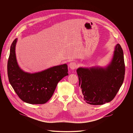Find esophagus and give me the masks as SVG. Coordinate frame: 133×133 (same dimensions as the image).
<instances>
[{
	"instance_id": "esophagus-1",
	"label": "esophagus",
	"mask_w": 133,
	"mask_h": 133,
	"mask_svg": "<svg viewBox=\"0 0 133 133\" xmlns=\"http://www.w3.org/2000/svg\"><path fill=\"white\" fill-rule=\"evenodd\" d=\"M69 67L71 69H75L77 67V64H76L75 62H70V64H69Z\"/></svg>"
}]
</instances>
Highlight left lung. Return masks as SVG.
I'll list each match as a JSON object with an SVG mask.
<instances>
[{
    "instance_id": "8db88e82",
    "label": "left lung",
    "mask_w": 133,
    "mask_h": 133,
    "mask_svg": "<svg viewBox=\"0 0 133 133\" xmlns=\"http://www.w3.org/2000/svg\"><path fill=\"white\" fill-rule=\"evenodd\" d=\"M81 97L86 102L101 105L113 100L121 87L125 74L123 50L117 44L113 58L106 68H79Z\"/></svg>"
}]
</instances>
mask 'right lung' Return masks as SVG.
<instances>
[{
  "label": "right lung",
  "mask_w": 133,
  "mask_h": 133,
  "mask_svg": "<svg viewBox=\"0 0 133 133\" xmlns=\"http://www.w3.org/2000/svg\"><path fill=\"white\" fill-rule=\"evenodd\" d=\"M17 41H13L8 62L9 82L19 98L30 104H44L52 96L58 83L68 75L66 64L59 65L33 74L21 69L17 62L15 47Z\"/></svg>",
  "instance_id": "obj_1"
}]
</instances>
